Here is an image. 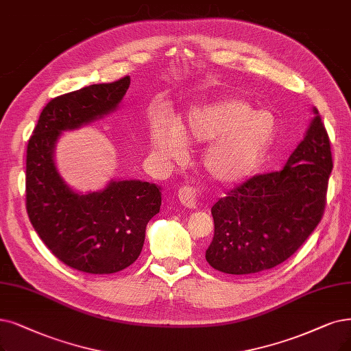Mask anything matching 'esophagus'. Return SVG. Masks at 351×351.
I'll return each mask as SVG.
<instances>
[{
    "mask_svg": "<svg viewBox=\"0 0 351 351\" xmlns=\"http://www.w3.org/2000/svg\"><path fill=\"white\" fill-rule=\"evenodd\" d=\"M178 199L184 207L195 208V204H197V193H195V189L184 186L178 190Z\"/></svg>",
    "mask_w": 351,
    "mask_h": 351,
    "instance_id": "34e87169",
    "label": "esophagus"
}]
</instances>
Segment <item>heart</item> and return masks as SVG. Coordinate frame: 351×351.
I'll list each match as a JSON object with an SVG mask.
<instances>
[{"mask_svg":"<svg viewBox=\"0 0 351 351\" xmlns=\"http://www.w3.org/2000/svg\"><path fill=\"white\" fill-rule=\"evenodd\" d=\"M275 117L254 110L242 99H221L187 110L180 128L158 123L151 130L154 149L170 160H183L187 144H210L202 167L219 184H236L254 176L272 147Z\"/></svg>","mask_w":351,"mask_h":351,"instance_id":"b5f03b06","label":"heart"}]
</instances>
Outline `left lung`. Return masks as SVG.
I'll list each match as a JSON object with an SVG mask.
<instances>
[{"instance_id": "obj_1", "label": "left lung", "mask_w": 351, "mask_h": 351, "mask_svg": "<svg viewBox=\"0 0 351 351\" xmlns=\"http://www.w3.org/2000/svg\"><path fill=\"white\" fill-rule=\"evenodd\" d=\"M305 136L281 171L255 176L212 207V268L230 275L271 269L291 258L324 213L332 158L317 108Z\"/></svg>"}]
</instances>
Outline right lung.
<instances>
[{"label":"right lung","instance_id":"right-lung-1","mask_svg":"<svg viewBox=\"0 0 351 351\" xmlns=\"http://www.w3.org/2000/svg\"><path fill=\"white\" fill-rule=\"evenodd\" d=\"M130 76L54 97L40 114L27 145L25 207L51 254L80 272L115 274L141 254L148 221L160 212L161 187L141 180H110L101 191L70 189L54 164L62 132L117 110Z\"/></svg>","mask_w":351,"mask_h":351}]
</instances>
